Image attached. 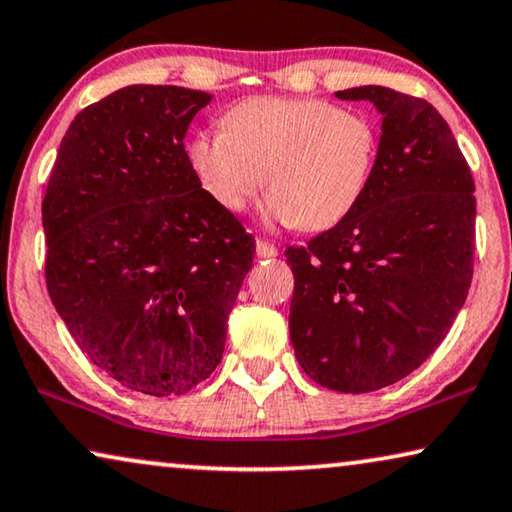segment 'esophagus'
<instances>
[{
	"mask_svg": "<svg viewBox=\"0 0 512 512\" xmlns=\"http://www.w3.org/2000/svg\"><path fill=\"white\" fill-rule=\"evenodd\" d=\"M279 254V249L274 244L265 242V240H256V256L258 258H274Z\"/></svg>",
	"mask_w": 512,
	"mask_h": 512,
	"instance_id": "34e87169",
	"label": "esophagus"
}]
</instances>
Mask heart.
<instances>
[{
	"label": "heart",
	"mask_w": 512,
	"mask_h": 512,
	"mask_svg": "<svg viewBox=\"0 0 512 512\" xmlns=\"http://www.w3.org/2000/svg\"><path fill=\"white\" fill-rule=\"evenodd\" d=\"M187 154L226 212H242L265 182V219L318 233L342 224L365 198L379 131L365 113L321 99L256 96L228 110L221 131L196 133Z\"/></svg>",
	"instance_id": "heart-1"
}]
</instances>
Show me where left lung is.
I'll list each match as a JSON object with an SVG mask.
<instances>
[{"mask_svg": "<svg viewBox=\"0 0 512 512\" xmlns=\"http://www.w3.org/2000/svg\"><path fill=\"white\" fill-rule=\"evenodd\" d=\"M337 99L379 110V159L351 217L286 249L288 328L311 381L358 395L409 376L448 335L471 286L476 187L432 103L381 85Z\"/></svg>", "mask_w": 512, "mask_h": 512, "instance_id": "8db88e82", "label": "left lung"}]
</instances>
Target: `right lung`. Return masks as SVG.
<instances>
[{
  "instance_id": "add662e5",
  "label": "right lung",
  "mask_w": 512,
  "mask_h": 512,
  "mask_svg": "<svg viewBox=\"0 0 512 512\" xmlns=\"http://www.w3.org/2000/svg\"><path fill=\"white\" fill-rule=\"evenodd\" d=\"M212 94L129 85L80 110L46 198V284L96 367L143 395L217 369L256 240L207 196L184 136Z\"/></svg>"
}]
</instances>
